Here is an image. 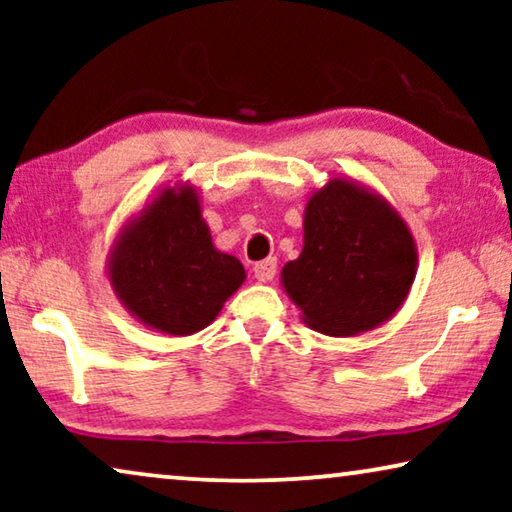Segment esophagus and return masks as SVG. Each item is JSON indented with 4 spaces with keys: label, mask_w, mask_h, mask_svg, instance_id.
Returning a JSON list of instances; mask_svg holds the SVG:
<instances>
[{
    "label": "esophagus",
    "mask_w": 512,
    "mask_h": 512,
    "mask_svg": "<svg viewBox=\"0 0 512 512\" xmlns=\"http://www.w3.org/2000/svg\"><path fill=\"white\" fill-rule=\"evenodd\" d=\"M254 275L258 282H270L277 275V261L275 258H265V261L254 265Z\"/></svg>",
    "instance_id": "esophagus-1"
}]
</instances>
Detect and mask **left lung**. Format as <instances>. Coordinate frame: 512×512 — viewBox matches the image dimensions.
Instances as JSON below:
<instances>
[{"instance_id": "8db88e82", "label": "left lung", "mask_w": 512, "mask_h": 512, "mask_svg": "<svg viewBox=\"0 0 512 512\" xmlns=\"http://www.w3.org/2000/svg\"><path fill=\"white\" fill-rule=\"evenodd\" d=\"M415 275L403 216L361 181L333 177L307 200L303 251L282 268V286L312 331L349 338L394 317Z\"/></svg>"}]
</instances>
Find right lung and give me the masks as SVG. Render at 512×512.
<instances>
[{"mask_svg": "<svg viewBox=\"0 0 512 512\" xmlns=\"http://www.w3.org/2000/svg\"><path fill=\"white\" fill-rule=\"evenodd\" d=\"M107 277L121 305L151 331L184 338L207 328L247 279L214 247L200 193L188 181L158 188L118 230Z\"/></svg>", "mask_w": 512, "mask_h": 512, "instance_id": "obj_1", "label": "right lung"}]
</instances>
